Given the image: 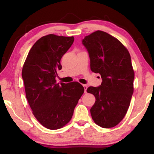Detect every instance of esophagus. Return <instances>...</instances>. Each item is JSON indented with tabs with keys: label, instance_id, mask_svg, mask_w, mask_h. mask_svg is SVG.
<instances>
[{
	"label": "esophagus",
	"instance_id": "34e87169",
	"mask_svg": "<svg viewBox=\"0 0 154 154\" xmlns=\"http://www.w3.org/2000/svg\"><path fill=\"white\" fill-rule=\"evenodd\" d=\"M83 86L84 87V92L85 93H87V85H83Z\"/></svg>",
	"mask_w": 154,
	"mask_h": 154
}]
</instances>
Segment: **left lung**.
Here are the masks:
<instances>
[{"instance_id": "obj_1", "label": "left lung", "mask_w": 154, "mask_h": 154, "mask_svg": "<svg viewBox=\"0 0 154 154\" xmlns=\"http://www.w3.org/2000/svg\"><path fill=\"white\" fill-rule=\"evenodd\" d=\"M82 44L89 53L91 71L100 74L103 81L99 87L87 90L96 99L91 116L99 126L112 128L126 115L134 92L130 55L119 40L103 31L85 36Z\"/></svg>"}]
</instances>
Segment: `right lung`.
Instances as JSON below:
<instances>
[{"label": "right lung", "mask_w": 154, "mask_h": 154, "mask_svg": "<svg viewBox=\"0 0 154 154\" xmlns=\"http://www.w3.org/2000/svg\"><path fill=\"white\" fill-rule=\"evenodd\" d=\"M74 38L49 34L35 42L22 68L26 96L33 114L50 130L64 126L71 119L75 107L84 93L78 82L57 83L60 61L73 44Z\"/></svg>", "instance_id": "add662e5"}]
</instances>
